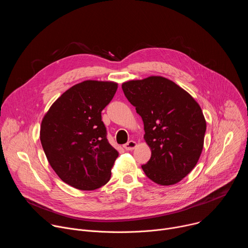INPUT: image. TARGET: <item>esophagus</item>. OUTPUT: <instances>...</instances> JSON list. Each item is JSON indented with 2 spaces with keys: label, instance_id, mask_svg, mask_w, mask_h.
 Listing matches in <instances>:
<instances>
[{
  "label": "esophagus",
  "instance_id": "1",
  "mask_svg": "<svg viewBox=\"0 0 248 248\" xmlns=\"http://www.w3.org/2000/svg\"><path fill=\"white\" fill-rule=\"evenodd\" d=\"M135 147H136V142H135V141H133V140H129L127 143H125V144L124 145V148L125 150H127V151H130V150L134 149Z\"/></svg>",
  "mask_w": 248,
  "mask_h": 248
}]
</instances>
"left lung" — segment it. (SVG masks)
<instances>
[{"label":"left lung","mask_w":248,"mask_h":248,"mask_svg":"<svg viewBox=\"0 0 248 248\" xmlns=\"http://www.w3.org/2000/svg\"><path fill=\"white\" fill-rule=\"evenodd\" d=\"M123 91L144 124L151 158L141 166L154 183L181 182L197 164L206 131L198 103L179 85L162 77L123 83Z\"/></svg>","instance_id":"8db88e82"}]
</instances>
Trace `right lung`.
I'll return each mask as SVG.
<instances>
[{
  "mask_svg": "<svg viewBox=\"0 0 248 248\" xmlns=\"http://www.w3.org/2000/svg\"><path fill=\"white\" fill-rule=\"evenodd\" d=\"M118 84L85 80L62 93L44 116L40 140L59 178L75 188L94 190L107 184L119 152L109 143L101 112Z\"/></svg>",
  "mask_w": 248,
  "mask_h": 248,
  "instance_id": "add662e5",
  "label": "right lung"
}]
</instances>
